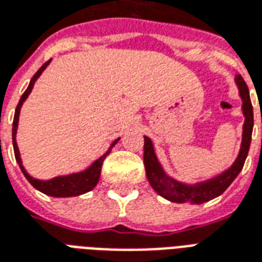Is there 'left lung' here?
<instances>
[{"instance_id":"1","label":"left lung","mask_w":262,"mask_h":262,"mask_svg":"<svg viewBox=\"0 0 262 262\" xmlns=\"http://www.w3.org/2000/svg\"><path fill=\"white\" fill-rule=\"evenodd\" d=\"M234 82L239 89V96L242 98V111L245 115V123H243V135H242V144L237 158L234 162L215 178H211L204 182H199L194 185H187L178 182L173 178H170L165 173L164 168L161 166L160 161L157 158L154 146L150 137L144 136V166H146L147 179L150 182L151 187L162 195L166 200L172 203H190V204H203L207 201L212 200L224 193L230 183L236 179L240 170L243 169L245 161L249 154L250 143H251V133L254 126V118H253V105L250 101L249 87L240 75H236Z\"/></svg>"}]
</instances>
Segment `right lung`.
<instances>
[{
  "instance_id": "obj_1",
  "label": "right lung",
  "mask_w": 262,
  "mask_h": 262,
  "mask_svg": "<svg viewBox=\"0 0 262 262\" xmlns=\"http://www.w3.org/2000/svg\"><path fill=\"white\" fill-rule=\"evenodd\" d=\"M50 61H47L44 65H42L40 69H38L34 76L32 77V80L29 83V87L26 89V92L23 93L20 100H19V104H17L16 110H15V116H13V123H12V143H13V151H15V158H16V162L19 168L22 169L25 178L30 182V185L37 189L38 191H41L44 194L51 195V197H73V195H80L84 194L87 191L93 190L96 185L98 183V179H100V175H101V166L102 162L105 160V157L111 152L112 147L115 146L119 139H116L114 143H112L108 151H106L104 156H101L98 160H96L93 162L92 165L89 166L87 169L82 170V172H76V173H69V175H62V176H55L52 179L48 180H40L33 178L26 172L25 166L22 164V158H20V152H19V148H17L16 143V132H17V123H19V114H20V108H22L23 102L28 98L29 94L32 93V89L34 86V83L37 80L40 75H41L44 69L50 65Z\"/></svg>"
}]
</instances>
